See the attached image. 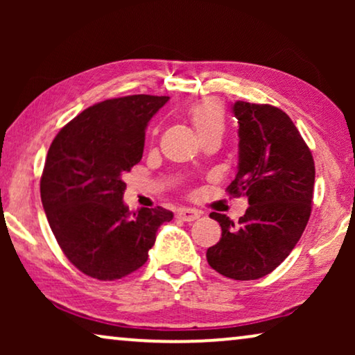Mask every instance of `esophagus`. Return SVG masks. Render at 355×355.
Segmentation results:
<instances>
[{
    "mask_svg": "<svg viewBox=\"0 0 355 355\" xmlns=\"http://www.w3.org/2000/svg\"><path fill=\"white\" fill-rule=\"evenodd\" d=\"M198 216H200V213H198L197 210H192V208H181V210L178 211L179 220L187 221V223L198 220Z\"/></svg>",
    "mask_w": 355,
    "mask_h": 355,
    "instance_id": "obj_1",
    "label": "esophagus"
}]
</instances>
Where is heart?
Wrapping results in <instances>:
<instances>
[{"instance_id":"obj_1","label":"heart","mask_w":355,"mask_h":355,"mask_svg":"<svg viewBox=\"0 0 355 355\" xmlns=\"http://www.w3.org/2000/svg\"><path fill=\"white\" fill-rule=\"evenodd\" d=\"M189 119L193 125L197 137L223 135L225 130V111L216 101H202L189 111Z\"/></svg>"}]
</instances>
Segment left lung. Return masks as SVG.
<instances>
[{"label": "left lung", "instance_id": "1", "mask_svg": "<svg viewBox=\"0 0 355 355\" xmlns=\"http://www.w3.org/2000/svg\"><path fill=\"white\" fill-rule=\"evenodd\" d=\"M239 164L231 196H247L239 223L213 211L221 239L207 250L208 265L231 279L268 275L291 254L312 211L315 164L307 144L284 111L236 101Z\"/></svg>", "mask_w": 355, "mask_h": 355}]
</instances>
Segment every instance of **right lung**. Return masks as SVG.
Returning <instances> with one entry per match:
<instances>
[{
  "label": "right lung",
  "instance_id": "add662e5",
  "mask_svg": "<svg viewBox=\"0 0 355 355\" xmlns=\"http://www.w3.org/2000/svg\"><path fill=\"white\" fill-rule=\"evenodd\" d=\"M169 96L129 95L100 101L62 128L40 181L43 210L61 250L82 273L114 281L148 259L173 211L123 202V176L142 159L145 129Z\"/></svg>",
  "mask_w": 355,
  "mask_h": 355
}]
</instances>
